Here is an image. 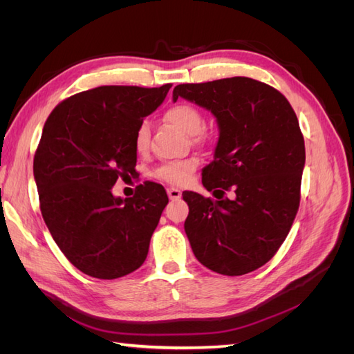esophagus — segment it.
<instances>
[{
  "mask_svg": "<svg viewBox=\"0 0 354 354\" xmlns=\"http://www.w3.org/2000/svg\"><path fill=\"white\" fill-rule=\"evenodd\" d=\"M167 194H168V198H169L171 201H177V199L181 198V192H180L178 189H176V187H169V189L167 190Z\"/></svg>",
  "mask_w": 354,
  "mask_h": 354,
  "instance_id": "1",
  "label": "esophagus"
}]
</instances>
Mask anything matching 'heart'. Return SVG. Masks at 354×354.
<instances>
[{
	"mask_svg": "<svg viewBox=\"0 0 354 354\" xmlns=\"http://www.w3.org/2000/svg\"><path fill=\"white\" fill-rule=\"evenodd\" d=\"M165 120L177 127L180 131H183L187 136H194L201 131L203 125L202 113L189 103H178L171 106L165 112ZM149 138H151V127L147 122H142L137 128L134 137V147L138 153H145L149 149ZM198 159L189 158L181 160H173L156 169L155 176L160 180L167 181L169 185L185 186L190 183L194 178L195 169L198 168Z\"/></svg>",
	"mask_w": 354,
	"mask_h": 354,
	"instance_id": "b5f03b06",
	"label": "heart"
}]
</instances>
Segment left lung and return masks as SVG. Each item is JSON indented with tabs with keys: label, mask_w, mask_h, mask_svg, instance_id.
Returning <instances> with one entry per match:
<instances>
[{
	"label": "left lung",
	"mask_w": 354,
	"mask_h": 354,
	"mask_svg": "<svg viewBox=\"0 0 354 354\" xmlns=\"http://www.w3.org/2000/svg\"><path fill=\"white\" fill-rule=\"evenodd\" d=\"M178 97L209 111L220 133L202 185L221 196L183 194L192 251L212 272L250 273L279 250L297 216L306 164L297 115L283 94L246 77L180 84ZM230 188L235 198L223 200Z\"/></svg>",
	"instance_id": "8db88e82"
}]
</instances>
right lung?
Masks as SVG:
<instances>
[{"label":"right lung","mask_w":354,"mask_h":354,"mask_svg":"<svg viewBox=\"0 0 354 354\" xmlns=\"http://www.w3.org/2000/svg\"><path fill=\"white\" fill-rule=\"evenodd\" d=\"M171 84L158 88L103 85L59 103L34 158L39 207L53 239L82 273L116 279L140 267L168 196L147 181L116 198L118 178L136 174L134 137Z\"/></svg>","instance_id":"right-lung-1"}]
</instances>
